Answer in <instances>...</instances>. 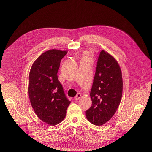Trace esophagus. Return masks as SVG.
I'll return each instance as SVG.
<instances>
[{
  "label": "esophagus",
  "mask_w": 152,
  "mask_h": 152,
  "mask_svg": "<svg viewBox=\"0 0 152 152\" xmlns=\"http://www.w3.org/2000/svg\"><path fill=\"white\" fill-rule=\"evenodd\" d=\"M81 95L80 93H78V94L75 96L74 99H75V101H78V100H79V99L81 98Z\"/></svg>",
  "instance_id": "esophagus-1"
}]
</instances>
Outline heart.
Returning a JSON list of instances; mask_svg holds the SVG:
<instances>
[{"label": "heart", "mask_w": 152, "mask_h": 152, "mask_svg": "<svg viewBox=\"0 0 152 152\" xmlns=\"http://www.w3.org/2000/svg\"><path fill=\"white\" fill-rule=\"evenodd\" d=\"M84 58H89V56H85V57H84Z\"/></svg>", "instance_id": "b5f03b06"}]
</instances>
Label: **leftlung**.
I'll return each mask as SVG.
<instances>
[{
	"label": "left lung",
	"mask_w": 152,
	"mask_h": 152,
	"mask_svg": "<svg viewBox=\"0 0 152 152\" xmlns=\"http://www.w3.org/2000/svg\"><path fill=\"white\" fill-rule=\"evenodd\" d=\"M122 89L119 65L112 56L102 50L98 58L90 92L92 106L86 112L87 119L97 126L108 122L120 104Z\"/></svg>",
	"instance_id": "8db88e82"
}]
</instances>
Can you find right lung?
Here are the masks:
<instances>
[{"label": "right lung", "mask_w": 152, "mask_h": 152, "mask_svg": "<svg viewBox=\"0 0 152 152\" xmlns=\"http://www.w3.org/2000/svg\"><path fill=\"white\" fill-rule=\"evenodd\" d=\"M66 51L50 50L34 62L29 74L28 95L37 116L44 122L56 125L65 118L71 102L65 95L57 72Z\"/></svg>", "instance_id": "add662e5"}]
</instances>
